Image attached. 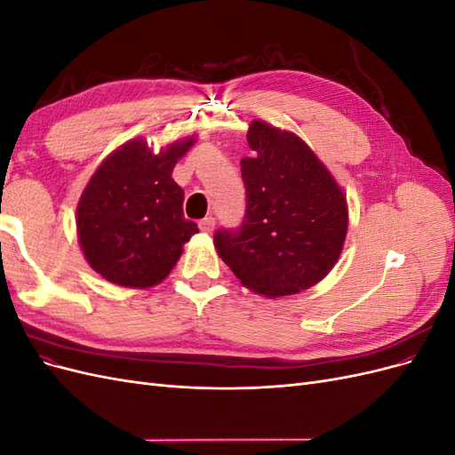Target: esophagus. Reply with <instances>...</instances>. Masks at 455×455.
Instances as JSON below:
<instances>
[{
  "instance_id": "34e87169",
  "label": "esophagus",
  "mask_w": 455,
  "mask_h": 455,
  "mask_svg": "<svg viewBox=\"0 0 455 455\" xmlns=\"http://www.w3.org/2000/svg\"><path fill=\"white\" fill-rule=\"evenodd\" d=\"M214 224H216V220L212 216H206V218H203L201 222H199V229L203 233H211L214 229Z\"/></svg>"
}]
</instances>
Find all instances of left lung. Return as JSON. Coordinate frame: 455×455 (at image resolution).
<instances>
[{"mask_svg": "<svg viewBox=\"0 0 455 455\" xmlns=\"http://www.w3.org/2000/svg\"><path fill=\"white\" fill-rule=\"evenodd\" d=\"M252 157L241 161L244 218L214 233L218 256L251 291L288 296L334 267L347 233V204L324 164L296 134L252 121Z\"/></svg>", "mask_w": 455, "mask_h": 455, "instance_id": "8db88e82", "label": "left lung"}]
</instances>
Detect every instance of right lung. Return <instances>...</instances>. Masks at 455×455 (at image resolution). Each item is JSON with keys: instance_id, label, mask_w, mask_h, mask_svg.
Instances as JSON below:
<instances>
[{"instance_id": "1", "label": "right lung", "mask_w": 455, "mask_h": 455, "mask_svg": "<svg viewBox=\"0 0 455 455\" xmlns=\"http://www.w3.org/2000/svg\"><path fill=\"white\" fill-rule=\"evenodd\" d=\"M191 144L194 139L154 154L144 140H132L92 174L77 206V235L91 267L109 283H161L199 231L184 218V189L172 180Z\"/></svg>"}]
</instances>
